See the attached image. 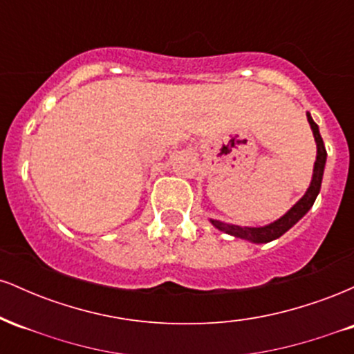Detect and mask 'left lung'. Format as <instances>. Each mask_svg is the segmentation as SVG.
Listing matches in <instances>:
<instances>
[{"instance_id":"8db88e82","label":"left lung","mask_w":354,"mask_h":354,"mask_svg":"<svg viewBox=\"0 0 354 354\" xmlns=\"http://www.w3.org/2000/svg\"><path fill=\"white\" fill-rule=\"evenodd\" d=\"M308 116V123H310L313 135H315V141L316 146H318V154H316V161H315V169H313V180L310 188H308L304 196L299 200L296 205L288 211L284 216H281L278 221L271 223V225L263 226V228H241V226H234V225H228V223H221L216 221V219H211L214 228H218L219 231H225V233L233 234V236L241 238V239H248V241L253 243H270L273 239L279 238L281 234L286 233L291 226L296 225V223L301 219L304 214L310 211V208L315 203L316 196H318L319 189H321V181H323V171H324V165H326V148H324L323 138L319 135L318 124L313 121V118L310 113H306Z\"/></svg>"}]
</instances>
